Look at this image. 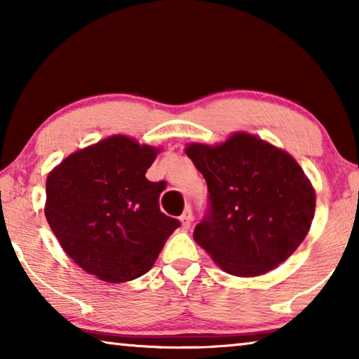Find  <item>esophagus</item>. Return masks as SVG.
I'll use <instances>...</instances> for the list:
<instances>
[{"label": "esophagus", "instance_id": "esophagus-1", "mask_svg": "<svg viewBox=\"0 0 359 359\" xmlns=\"http://www.w3.org/2000/svg\"><path fill=\"white\" fill-rule=\"evenodd\" d=\"M180 222H182V226H184L185 229H188V228L191 226V222H193V210H191L190 205H187L185 210L182 212Z\"/></svg>", "mask_w": 359, "mask_h": 359}]
</instances>
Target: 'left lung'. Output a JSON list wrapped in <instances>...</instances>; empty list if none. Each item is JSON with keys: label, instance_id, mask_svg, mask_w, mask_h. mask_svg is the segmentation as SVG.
Wrapping results in <instances>:
<instances>
[{"label": "left lung", "instance_id": "obj_1", "mask_svg": "<svg viewBox=\"0 0 359 359\" xmlns=\"http://www.w3.org/2000/svg\"><path fill=\"white\" fill-rule=\"evenodd\" d=\"M209 209L193 238L224 272L255 277L294 253L313 220L315 190L293 156L248 133L188 144Z\"/></svg>", "mask_w": 359, "mask_h": 359}]
</instances>
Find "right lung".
<instances>
[{
    "instance_id": "1",
    "label": "right lung",
    "mask_w": 359,
    "mask_h": 359,
    "mask_svg": "<svg viewBox=\"0 0 359 359\" xmlns=\"http://www.w3.org/2000/svg\"><path fill=\"white\" fill-rule=\"evenodd\" d=\"M160 149L115 135L77 150L46 182L44 214L63 250L100 280L144 276L180 222L160 210L145 172Z\"/></svg>"
}]
</instances>
